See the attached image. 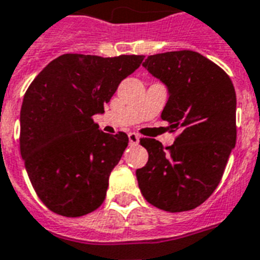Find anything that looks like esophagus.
I'll return each instance as SVG.
<instances>
[{"instance_id":"1","label":"esophagus","mask_w":260,"mask_h":260,"mask_svg":"<svg viewBox=\"0 0 260 260\" xmlns=\"http://www.w3.org/2000/svg\"><path fill=\"white\" fill-rule=\"evenodd\" d=\"M128 139H129L131 145H137V144H139V141H140V136L135 132L128 133Z\"/></svg>"}]
</instances>
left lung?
<instances>
[{
	"label": "left lung",
	"instance_id": "left-lung-1",
	"mask_svg": "<svg viewBox=\"0 0 260 260\" xmlns=\"http://www.w3.org/2000/svg\"><path fill=\"white\" fill-rule=\"evenodd\" d=\"M143 67L168 86L161 117L171 132H182L168 148L140 139L149 158L136 170L139 187L157 208L191 211L213 193L236 145L233 82L218 65L187 49L148 56Z\"/></svg>",
	"mask_w": 260,
	"mask_h": 260
}]
</instances>
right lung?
Wrapping results in <instances>:
<instances>
[{"instance_id":"add662e5","label":"right lung","mask_w":260,"mask_h":260,"mask_svg":"<svg viewBox=\"0 0 260 260\" xmlns=\"http://www.w3.org/2000/svg\"><path fill=\"white\" fill-rule=\"evenodd\" d=\"M143 60L67 53L52 60L27 89L21 154L36 195L52 212L80 217L105 202L128 136L99 131L92 116L105 112L119 83Z\"/></svg>"}]
</instances>
